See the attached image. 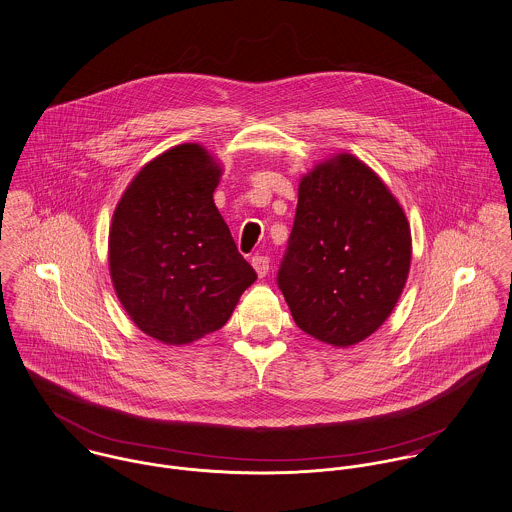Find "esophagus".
<instances>
[{
	"mask_svg": "<svg viewBox=\"0 0 512 512\" xmlns=\"http://www.w3.org/2000/svg\"><path fill=\"white\" fill-rule=\"evenodd\" d=\"M251 265H253V269H255V273H257L259 279L267 277V273H269V257H265V255H255V257L251 259Z\"/></svg>",
	"mask_w": 512,
	"mask_h": 512,
	"instance_id": "obj_1",
	"label": "esophagus"
}]
</instances>
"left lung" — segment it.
Instances as JSON below:
<instances>
[{"instance_id": "obj_1", "label": "left lung", "mask_w": 512, "mask_h": 512, "mask_svg": "<svg viewBox=\"0 0 512 512\" xmlns=\"http://www.w3.org/2000/svg\"><path fill=\"white\" fill-rule=\"evenodd\" d=\"M410 257L397 198L363 161L340 153L300 178L277 283L302 332L347 347L391 316Z\"/></svg>"}]
</instances>
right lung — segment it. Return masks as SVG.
I'll list each match as a JSON object with an SVG mask.
<instances>
[{
    "mask_svg": "<svg viewBox=\"0 0 512 512\" xmlns=\"http://www.w3.org/2000/svg\"><path fill=\"white\" fill-rule=\"evenodd\" d=\"M220 176L202 145H176L137 172L115 208V294L141 332L169 345L220 330L257 279L214 204Z\"/></svg>",
    "mask_w": 512,
    "mask_h": 512,
    "instance_id": "right-lung-1",
    "label": "right lung"
}]
</instances>
